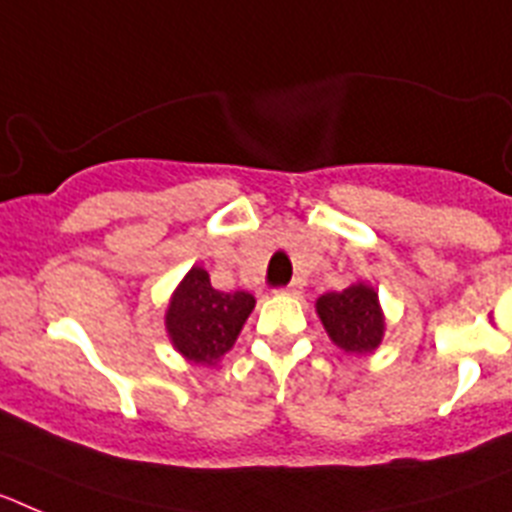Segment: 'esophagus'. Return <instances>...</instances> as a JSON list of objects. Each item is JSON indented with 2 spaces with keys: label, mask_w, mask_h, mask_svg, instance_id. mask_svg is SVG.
<instances>
[{
  "label": "esophagus",
  "mask_w": 512,
  "mask_h": 512,
  "mask_svg": "<svg viewBox=\"0 0 512 512\" xmlns=\"http://www.w3.org/2000/svg\"><path fill=\"white\" fill-rule=\"evenodd\" d=\"M300 284L297 282H292V284H287V287H282L279 289V292H282V295H300Z\"/></svg>",
  "instance_id": "34e87169"
}]
</instances>
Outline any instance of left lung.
<instances>
[{
  "label": "left lung",
  "instance_id": "left-lung-1",
  "mask_svg": "<svg viewBox=\"0 0 512 512\" xmlns=\"http://www.w3.org/2000/svg\"><path fill=\"white\" fill-rule=\"evenodd\" d=\"M325 333L346 354H372L382 343L384 315L374 287L356 282L315 302Z\"/></svg>",
  "mask_w": 512,
  "mask_h": 512
}]
</instances>
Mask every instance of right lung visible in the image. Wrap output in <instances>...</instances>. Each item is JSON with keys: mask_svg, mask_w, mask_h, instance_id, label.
<instances>
[{"mask_svg": "<svg viewBox=\"0 0 512 512\" xmlns=\"http://www.w3.org/2000/svg\"><path fill=\"white\" fill-rule=\"evenodd\" d=\"M253 305V295L220 292L202 266H192L171 295L166 330L184 359L212 366L233 348Z\"/></svg>", "mask_w": 512, "mask_h": 512, "instance_id": "right-lung-1", "label": "right lung"}]
</instances>
